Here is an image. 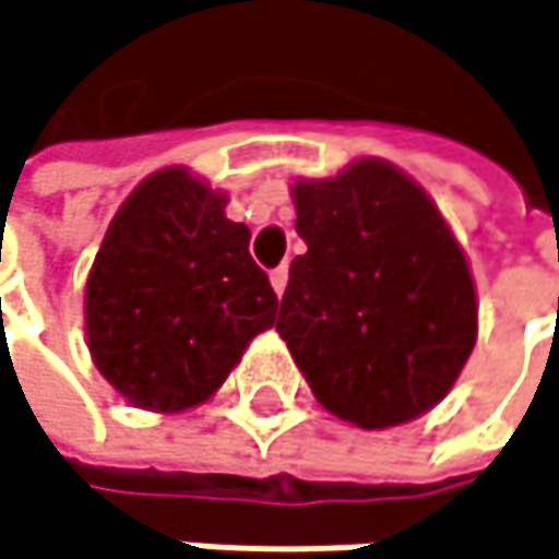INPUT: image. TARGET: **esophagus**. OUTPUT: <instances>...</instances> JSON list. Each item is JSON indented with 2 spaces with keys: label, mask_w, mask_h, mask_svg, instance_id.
Returning a JSON list of instances; mask_svg holds the SVG:
<instances>
[{
  "label": "esophagus",
  "mask_w": 559,
  "mask_h": 559,
  "mask_svg": "<svg viewBox=\"0 0 559 559\" xmlns=\"http://www.w3.org/2000/svg\"><path fill=\"white\" fill-rule=\"evenodd\" d=\"M270 283H273V293L283 296V293H286V283H289V270H286V266H276V270L270 273Z\"/></svg>",
  "instance_id": "obj_1"
}]
</instances>
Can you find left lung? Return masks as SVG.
<instances>
[{
	"label": "left lung",
	"mask_w": 559,
	"mask_h": 559,
	"mask_svg": "<svg viewBox=\"0 0 559 559\" xmlns=\"http://www.w3.org/2000/svg\"><path fill=\"white\" fill-rule=\"evenodd\" d=\"M306 253L276 331L314 399L357 428L438 405L476 344L466 257L418 182L383 160L293 186Z\"/></svg>",
	"instance_id": "1"
}]
</instances>
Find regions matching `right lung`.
Wrapping results in <instances>:
<instances>
[{"label": "right lung", "mask_w": 559, "mask_h": 559, "mask_svg": "<svg viewBox=\"0 0 559 559\" xmlns=\"http://www.w3.org/2000/svg\"><path fill=\"white\" fill-rule=\"evenodd\" d=\"M182 167L147 176L111 218L86 280L90 354L131 405L205 402L245 347L276 321L247 225Z\"/></svg>", "instance_id": "right-lung-1"}]
</instances>
